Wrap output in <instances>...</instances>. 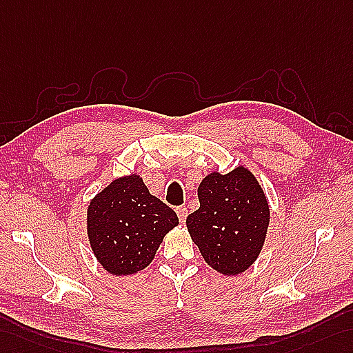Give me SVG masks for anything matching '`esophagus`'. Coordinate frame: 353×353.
I'll return each mask as SVG.
<instances>
[{
	"mask_svg": "<svg viewBox=\"0 0 353 353\" xmlns=\"http://www.w3.org/2000/svg\"><path fill=\"white\" fill-rule=\"evenodd\" d=\"M176 214H178L179 221L184 223L185 219H187V208H185V206H178V208H176Z\"/></svg>",
	"mask_w": 353,
	"mask_h": 353,
	"instance_id": "1",
	"label": "esophagus"
}]
</instances>
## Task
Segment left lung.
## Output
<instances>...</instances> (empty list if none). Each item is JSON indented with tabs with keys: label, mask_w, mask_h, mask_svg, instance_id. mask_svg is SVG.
<instances>
[{
	"label": "left lung",
	"mask_w": 353,
	"mask_h": 353,
	"mask_svg": "<svg viewBox=\"0 0 353 353\" xmlns=\"http://www.w3.org/2000/svg\"><path fill=\"white\" fill-rule=\"evenodd\" d=\"M199 210L187 229L205 262L225 276L241 274L261 254L270 225L268 199L244 166L229 174L211 172L197 187Z\"/></svg>",
	"instance_id": "8db88e82"
}]
</instances>
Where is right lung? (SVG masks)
I'll use <instances>...</instances> for the list:
<instances>
[{"mask_svg":"<svg viewBox=\"0 0 353 353\" xmlns=\"http://www.w3.org/2000/svg\"><path fill=\"white\" fill-rule=\"evenodd\" d=\"M178 223L175 211L152 196L136 174L114 179L94 196L87 211L91 250L114 276L147 268Z\"/></svg>","mask_w":353,"mask_h":353,"instance_id":"obj_1","label":"right lung"}]
</instances>
